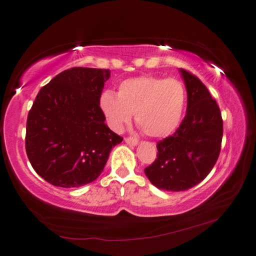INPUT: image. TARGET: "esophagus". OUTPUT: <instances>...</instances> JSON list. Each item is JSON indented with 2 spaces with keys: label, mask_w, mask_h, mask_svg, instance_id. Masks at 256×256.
<instances>
[{
  "label": "esophagus",
  "mask_w": 256,
  "mask_h": 256,
  "mask_svg": "<svg viewBox=\"0 0 256 256\" xmlns=\"http://www.w3.org/2000/svg\"><path fill=\"white\" fill-rule=\"evenodd\" d=\"M124 142L127 143L128 145H132V146H136L138 144V140H136V138L134 137H127L124 138Z\"/></svg>",
  "instance_id": "34e87169"
}]
</instances>
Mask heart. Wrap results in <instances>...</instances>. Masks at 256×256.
<instances>
[{
	"instance_id": "obj_1",
	"label": "heart",
	"mask_w": 256,
	"mask_h": 256,
	"mask_svg": "<svg viewBox=\"0 0 256 256\" xmlns=\"http://www.w3.org/2000/svg\"><path fill=\"white\" fill-rule=\"evenodd\" d=\"M186 104V90L174 78L143 76L120 84L118 94L103 92L100 108L114 132L122 130L135 113L136 122L150 137L170 135L180 124Z\"/></svg>"
}]
</instances>
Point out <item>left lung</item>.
Instances as JSON below:
<instances>
[{"label": "left lung", "instance_id": "8db88e82", "mask_svg": "<svg viewBox=\"0 0 256 256\" xmlns=\"http://www.w3.org/2000/svg\"><path fill=\"white\" fill-rule=\"evenodd\" d=\"M187 90V111L174 135L158 142V158L145 174L158 190L182 192L211 172L219 158L224 124L220 108L204 84L179 69Z\"/></svg>", "mask_w": 256, "mask_h": 256}]
</instances>
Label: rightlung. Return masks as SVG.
Listing matches in <instances>:
<instances>
[{"label": "right lung", "mask_w": 256, "mask_h": 256, "mask_svg": "<svg viewBox=\"0 0 256 256\" xmlns=\"http://www.w3.org/2000/svg\"><path fill=\"white\" fill-rule=\"evenodd\" d=\"M108 69L76 66L42 87L28 113L26 152L34 170L53 186L72 188L102 174L122 137L100 108Z\"/></svg>", "instance_id": "obj_1"}]
</instances>
